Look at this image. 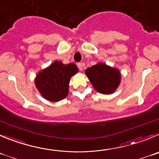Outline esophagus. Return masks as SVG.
<instances>
[{"label":"esophagus","mask_w":159,"mask_h":159,"mask_svg":"<svg viewBox=\"0 0 159 159\" xmlns=\"http://www.w3.org/2000/svg\"><path fill=\"white\" fill-rule=\"evenodd\" d=\"M84 66H85V63L84 62H80V63H77V66H78L79 69L80 71H82L84 69Z\"/></svg>","instance_id":"1"}]
</instances>
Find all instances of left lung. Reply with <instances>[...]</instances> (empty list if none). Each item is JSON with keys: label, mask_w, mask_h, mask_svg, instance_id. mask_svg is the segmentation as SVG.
Returning a JSON list of instances; mask_svg holds the SVG:
<instances>
[{"label": "left lung", "mask_w": 159, "mask_h": 159, "mask_svg": "<svg viewBox=\"0 0 159 159\" xmlns=\"http://www.w3.org/2000/svg\"><path fill=\"white\" fill-rule=\"evenodd\" d=\"M86 74L95 90L101 93L109 94L113 93L120 83L119 70L98 63L86 69Z\"/></svg>", "instance_id": "left-lung-1"}]
</instances>
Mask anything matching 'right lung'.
<instances>
[{
	"mask_svg": "<svg viewBox=\"0 0 159 159\" xmlns=\"http://www.w3.org/2000/svg\"><path fill=\"white\" fill-rule=\"evenodd\" d=\"M77 72L78 68L75 64L64 65L56 61L37 74L36 87L48 101H61L68 95L70 78Z\"/></svg>",
	"mask_w": 159,
	"mask_h": 159,
	"instance_id": "add662e5",
	"label": "right lung"
}]
</instances>
